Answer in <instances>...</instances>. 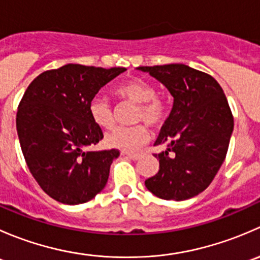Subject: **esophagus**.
<instances>
[{"mask_svg":"<svg viewBox=\"0 0 260 260\" xmlns=\"http://www.w3.org/2000/svg\"><path fill=\"white\" fill-rule=\"evenodd\" d=\"M122 156L128 157V158L133 159V161H137V159L141 157V154L140 153H128V152H122Z\"/></svg>","mask_w":260,"mask_h":260,"instance_id":"34e87169","label":"esophagus"}]
</instances>
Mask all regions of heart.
Segmentation results:
<instances>
[{
    "label": "heart",
    "instance_id": "b5f03b06",
    "mask_svg": "<svg viewBox=\"0 0 260 260\" xmlns=\"http://www.w3.org/2000/svg\"><path fill=\"white\" fill-rule=\"evenodd\" d=\"M115 95L138 104L136 120H145L149 125H158L164 120L165 106L156 98V89L149 81L142 78H132L118 84L114 89ZM89 115L101 128H111L114 123L113 108L106 99L95 98L89 102ZM149 133L142 124L132 127H115L104 137V143L109 148L122 151H135L148 141Z\"/></svg>",
    "mask_w": 260,
    "mask_h": 260
}]
</instances>
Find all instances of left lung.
<instances>
[{"instance_id": "1", "label": "left lung", "mask_w": 260, "mask_h": 260, "mask_svg": "<svg viewBox=\"0 0 260 260\" xmlns=\"http://www.w3.org/2000/svg\"><path fill=\"white\" fill-rule=\"evenodd\" d=\"M158 80L174 98L154 146L159 171L145 181L149 192L182 201L203 192L224 162L234 119L224 90L210 75L185 64L138 67Z\"/></svg>"}]
</instances>
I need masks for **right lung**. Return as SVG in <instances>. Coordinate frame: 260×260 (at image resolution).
<instances>
[{"instance_id": "obj_1", "label": "right lung", "mask_w": 260, "mask_h": 260, "mask_svg": "<svg viewBox=\"0 0 260 260\" xmlns=\"http://www.w3.org/2000/svg\"><path fill=\"white\" fill-rule=\"evenodd\" d=\"M125 70L67 64L41 73L26 89L16 117L18 140L28 170L54 200L78 205L106 187L119 151L86 149L103 138L88 107Z\"/></svg>"}]
</instances>
